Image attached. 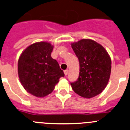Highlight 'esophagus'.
Returning a JSON list of instances; mask_svg holds the SVG:
<instances>
[{
    "mask_svg": "<svg viewBox=\"0 0 130 130\" xmlns=\"http://www.w3.org/2000/svg\"><path fill=\"white\" fill-rule=\"evenodd\" d=\"M68 73H69V70L66 69V70H65V71H64V74H65V76L67 75Z\"/></svg>",
    "mask_w": 130,
    "mask_h": 130,
    "instance_id": "esophagus-1",
    "label": "esophagus"
}]
</instances>
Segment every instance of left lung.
<instances>
[{"instance_id":"left-lung-1","label":"left lung","mask_w":130,"mask_h":130,"mask_svg":"<svg viewBox=\"0 0 130 130\" xmlns=\"http://www.w3.org/2000/svg\"><path fill=\"white\" fill-rule=\"evenodd\" d=\"M79 63L78 79L71 83L78 95L90 99L106 87L110 77L111 61L106 49L91 39H81L71 44Z\"/></svg>"}]
</instances>
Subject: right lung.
Masks as SVG:
<instances>
[{
  "label": "right lung",
  "mask_w": 130,
  "mask_h": 130,
  "mask_svg": "<svg viewBox=\"0 0 130 130\" xmlns=\"http://www.w3.org/2000/svg\"><path fill=\"white\" fill-rule=\"evenodd\" d=\"M53 47L47 42L34 43L19 59L20 82L28 93L37 97L52 93L59 78L65 76L58 61L51 57Z\"/></svg>",
  "instance_id": "right-lung-1"
}]
</instances>
